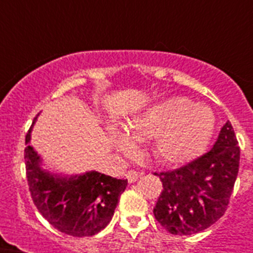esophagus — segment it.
<instances>
[{"mask_svg": "<svg viewBox=\"0 0 253 253\" xmlns=\"http://www.w3.org/2000/svg\"><path fill=\"white\" fill-rule=\"evenodd\" d=\"M125 176H126V178H128L129 182H130V184H133V182H135V181L139 178L140 173H139V172H137V171H134V169H130V171L126 172V175H125Z\"/></svg>", "mask_w": 253, "mask_h": 253, "instance_id": "34e87169", "label": "esophagus"}]
</instances>
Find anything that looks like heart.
I'll return each instance as SVG.
<instances>
[{
  "instance_id": "obj_1",
  "label": "heart",
  "mask_w": 253,
  "mask_h": 253,
  "mask_svg": "<svg viewBox=\"0 0 253 253\" xmlns=\"http://www.w3.org/2000/svg\"><path fill=\"white\" fill-rule=\"evenodd\" d=\"M215 129V115L209 106L176 96L147 107L128 123V133L113 129L115 144L130 153L133 138L151 139L152 157L166 166H178L204 153Z\"/></svg>"
}]
</instances>
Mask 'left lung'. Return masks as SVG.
Wrapping results in <instances>:
<instances>
[{
    "instance_id": "1",
    "label": "left lung",
    "mask_w": 253,
    "mask_h": 253,
    "mask_svg": "<svg viewBox=\"0 0 253 253\" xmlns=\"http://www.w3.org/2000/svg\"><path fill=\"white\" fill-rule=\"evenodd\" d=\"M240 169V147L233 126L223 125L213 148L180 169L160 176L163 190L154 218L172 234L204 231L227 210Z\"/></svg>"
}]
</instances>
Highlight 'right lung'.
Here are the masks:
<instances>
[{"label": "right lung", "instance_id": "add662e5", "mask_svg": "<svg viewBox=\"0 0 253 253\" xmlns=\"http://www.w3.org/2000/svg\"><path fill=\"white\" fill-rule=\"evenodd\" d=\"M31 128L26 134L24 156L29 190L39 213L68 236L90 237L99 233L110 223L128 180L97 171L69 177L45 171L40 167V156L30 146Z\"/></svg>", "mask_w": 253, "mask_h": 253}]
</instances>
